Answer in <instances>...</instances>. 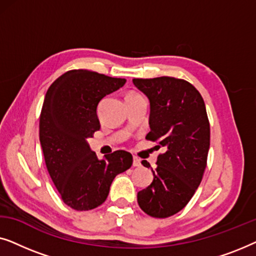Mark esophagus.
I'll list each match as a JSON object with an SVG mask.
<instances>
[{"mask_svg": "<svg viewBox=\"0 0 256 256\" xmlns=\"http://www.w3.org/2000/svg\"><path fill=\"white\" fill-rule=\"evenodd\" d=\"M132 166H141V160H140L138 157H134V158H132Z\"/></svg>", "mask_w": 256, "mask_h": 256, "instance_id": "1", "label": "esophagus"}]
</instances>
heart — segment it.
I'll list each match as a JSON object with an SVG mask.
<instances>
[{"label": "heart", "instance_id": "heart-1", "mask_svg": "<svg viewBox=\"0 0 256 256\" xmlns=\"http://www.w3.org/2000/svg\"><path fill=\"white\" fill-rule=\"evenodd\" d=\"M135 96V93H132V94H128L127 96Z\"/></svg>", "mask_w": 256, "mask_h": 256}]
</instances>
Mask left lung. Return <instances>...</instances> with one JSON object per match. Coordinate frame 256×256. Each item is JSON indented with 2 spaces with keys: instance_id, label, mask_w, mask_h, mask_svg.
<instances>
[{
  "instance_id": "1",
  "label": "left lung",
  "mask_w": 256,
  "mask_h": 256,
  "mask_svg": "<svg viewBox=\"0 0 256 256\" xmlns=\"http://www.w3.org/2000/svg\"><path fill=\"white\" fill-rule=\"evenodd\" d=\"M148 96L150 132L164 152L152 169L154 180L138 194L140 208L154 218H168L183 210L200 184L210 149V122L205 102L194 85L183 79L158 76L132 79ZM142 164L150 168L146 160Z\"/></svg>"
}]
</instances>
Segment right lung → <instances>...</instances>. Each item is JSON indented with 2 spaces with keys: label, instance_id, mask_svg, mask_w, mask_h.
<instances>
[{
  "label": "right lung",
  "instance_id": "right-lung-1",
  "mask_svg": "<svg viewBox=\"0 0 256 256\" xmlns=\"http://www.w3.org/2000/svg\"><path fill=\"white\" fill-rule=\"evenodd\" d=\"M126 79L88 70H72L48 87L40 118V141L45 164L62 202L88 211L107 199L115 176L132 164L130 152L116 150L99 160L87 138L100 129L96 108Z\"/></svg>",
  "mask_w": 256,
  "mask_h": 256
}]
</instances>
